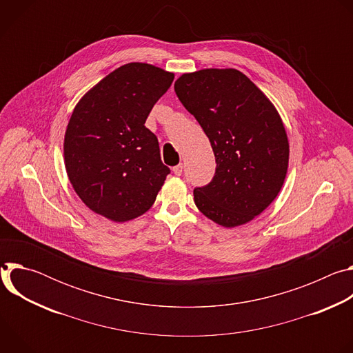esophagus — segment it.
<instances>
[{
    "label": "esophagus",
    "instance_id": "esophagus-1",
    "mask_svg": "<svg viewBox=\"0 0 353 353\" xmlns=\"http://www.w3.org/2000/svg\"><path fill=\"white\" fill-rule=\"evenodd\" d=\"M173 173H174L176 176H181V173H183V165L180 163V165L174 166V168H173Z\"/></svg>",
    "mask_w": 353,
    "mask_h": 353
}]
</instances>
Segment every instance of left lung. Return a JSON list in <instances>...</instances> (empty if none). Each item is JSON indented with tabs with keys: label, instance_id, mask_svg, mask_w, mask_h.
<instances>
[{
	"label": "left lung",
	"instance_id": "1",
	"mask_svg": "<svg viewBox=\"0 0 353 353\" xmlns=\"http://www.w3.org/2000/svg\"><path fill=\"white\" fill-rule=\"evenodd\" d=\"M183 106L210 138L216 172L194 203L223 228L253 221L279 194L289 163L282 119L265 93L234 68H205L174 82Z\"/></svg>",
	"mask_w": 353,
	"mask_h": 353
}]
</instances>
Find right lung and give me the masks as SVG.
Instances as JSON below:
<instances>
[{"instance_id":"1","label":"right lung","mask_w":353,"mask_h":353,"mask_svg":"<svg viewBox=\"0 0 353 353\" xmlns=\"http://www.w3.org/2000/svg\"><path fill=\"white\" fill-rule=\"evenodd\" d=\"M174 74L128 63L90 88L77 103L64 137V163L82 203L113 222L154 205L170 169L157 135L145 127Z\"/></svg>"}]
</instances>
